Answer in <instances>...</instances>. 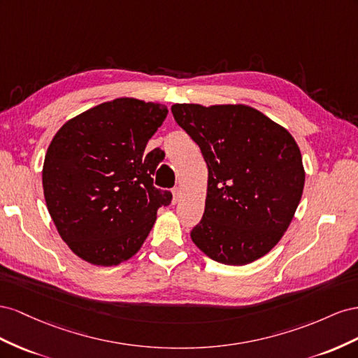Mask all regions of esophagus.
<instances>
[{"instance_id":"1","label":"esophagus","mask_w":358,"mask_h":358,"mask_svg":"<svg viewBox=\"0 0 358 358\" xmlns=\"http://www.w3.org/2000/svg\"><path fill=\"white\" fill-rule=\"evenodd\" d=\"M181 195H182V193H181V189H180V187L173 189V190H172V202L177 203V202L181 199Z\"/></svg>"}]
</instances>
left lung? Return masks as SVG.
I'll use <instances>...</instances> for the list:
<instances>
[{
  "label": "left lung",
  "instance_id": "8db88e82",
  "mask_svg": "<svg viewBox=\"0 0 358 358\" xmlns=\"http://www.w3.org/2000/svg\"><path fill=\"white\" fill-rule=\"evenodd\" d=\"M171 110L208 168L206 210L192 241L227 265L265 257L289 228L303 195L306 172L297 142L248 105L176 103Z\"/></svg>",
  "mask_w": 358,
  "mask_h": 358
}]
</instances>
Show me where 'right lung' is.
Wrapping results in <instances>:
<instances>
[{"label":"right lung","instance_id":"1","mask_svg":"<svg viewBox=\"0 0 358 358\" xmlns=\"http://www.w3.org/2000/svg\"><path fill=\"white\" fill-rule=\"evenodd\" d=\"M168 109L163 103L118 97L66 121L48 147L43 195L69 249L99 267L130 259L171 203L152 186L165 155L144 151Z\"/></svg>","mask_w":358,"mask_h":358}]
</instances>
